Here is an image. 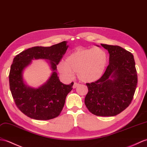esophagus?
I'll return each instance as SVG.
<instances>
[{"label": "esophagus", "instance_id": "34e87169", "mask_svg": "<svg viewBox=\"0 0 147 147\" xmlns=\"http://www.w3.org/2000/svg\"><path fill=\"white\" fill-rule=\"evenodd\" d=\"M80 85V84L79 83H74V84H73V88H76V87H78V86H79Z\"/></svg>", "mask_w": 147, "mask_h": 147}]
</instances>
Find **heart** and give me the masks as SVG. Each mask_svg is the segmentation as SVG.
I'll list each match as a JSON object with an SVG mask.
<instances>
[{"mask_svg":"<svg viewBox=\"0 0 147 147\" xmlns=\"http://www.w3.org/2000/svg\"><path fill=\"white\" fill-rule=\"evenodd\" d=\"M108 62L107 54L100 48H78L57 64V69L67 78L73 77L78 73L81 81L91 83L100 79Z\"/></svg>","mask_w":147,"mask_h":147,"instance_id":"1","label":"heart"}]
</instances>
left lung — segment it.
<instances>
[{"label": "left lung", "instance_id": "8db88e82", "mask_svg": "<svg viewBox=\"0 0 147 147\" xmlns=\"http://www.w3.org/2000/svg\"><path fill=\"white\" fill-rule=\"evenodd\" d=\"M110 54L109 65L98 80L86 83L84 103L91 113L113 117L127 108L134 98L138 78L134 55L118 46L101 44Z\"/></svg>", "mask_w": 147, "mask_h": 147}]
</instances>
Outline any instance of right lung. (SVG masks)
I'll list each match as a JSON object with an SVG mask.
<instances>
[{
    "instance_id": "obj_1",
    "label": "right lung",
    "mask_w": 147,
    "mask_h": 147,
    "mask_svg": "<svg viewBox=\"0 0 147 147\" xmlns=\"http://www.w3.org/2000/svg\"><path fill=\"white\" fill-rule=\"evenodd\" d=\"M67 47L66 41L50 47L36 46L22 51L13 58L9 76L10 90L16 106L28 117L47 120L61 113L74 84L73 82L68 85L61 83L56 71ZM39 59L49 60L53 72L41 87L30 88L23 80V71L32 60Z\"/></svg>"
}]
</instances>
